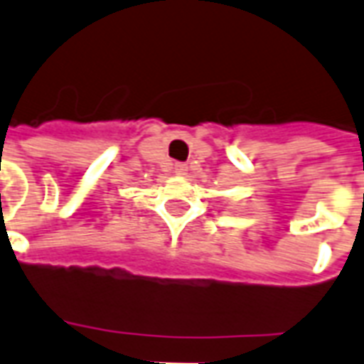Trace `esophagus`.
Instances as JSON below:
<instances>
[{
  "label": "esophagus",
  "mask_w": 364,
  "mask_h": 364,
  "mask_svg": "<svg viewBox=\"0 0 364 364\" xmlns=\"http://www.w3.org/2000/svg\"><path fill=\"white\" fill-rule=\"evenodd\" d=\"M185 171H187V166H185V164H177V166H175V173L177 175H185Z\"/></svg>",
  "instance_id": "34e87169"
}]
</instances>
